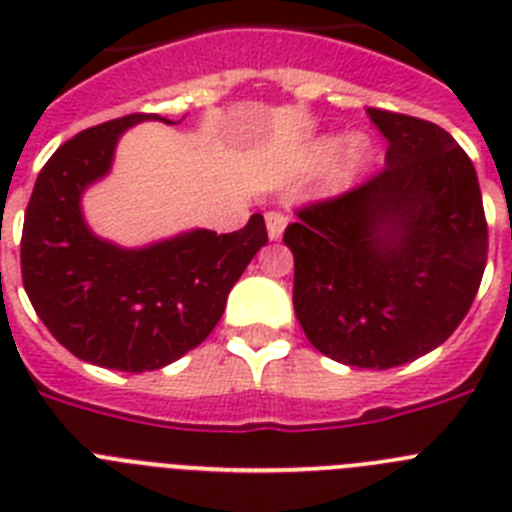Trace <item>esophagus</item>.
<instances>
[{"instance_id": "1", "label": "esophagus", "mask_w": 512, "mask_h": 512, "mask_svg": "<svg viewBox=\"0 0 512 512\" xmlns=\"http://www.w3.org/2000/svg\"><path fill=\"white\" fill-rule=\"evenodd\" d=\"M287 228V217L279 215V212H266V233H269V241H279Z\"/></svg>"}]
</instances>
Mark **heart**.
<instances>
[{
	"instance_id": "heart-1",
	"label": "heart",
	"mask_w": 512,
	"mask_h": 512,
	"mask_svg": "<svg viewBox=\"0 0 512 512\" xmlns=\"http://www.w3.org/2000/svg\"><path fill=\"white\" fill-rule=\"evenodd\" d=\"M336 156V184L341 187L343 182H348L351 176L359 174L364 169V164L372 156V143L364 133H351L343 140L333 138H320L310 151V164L320 166L325 161Z\"/></svg>"
}]
</instances>
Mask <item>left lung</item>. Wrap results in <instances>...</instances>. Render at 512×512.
Here are the masks:
<instances>
[{"label": "left lung", "instance_id": "left-lung-1", "mask_svg": "<svg viewBox=\"0 0 512 512\" xmlns=\"http://www.w3.org/2000/svg\"><path fill=\"white\" fill-rule=\"evenodd\" d=\"M387 138L384 171L284 230L295 315L328 359L392 369L459 328L487 264L477 171L443 128L366 110Z\"/></svg>", "mask_w": 512, "mask_h": 512}]
</instances>
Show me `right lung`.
Masks as SVG:
<instances>
[{
	"mask_svg": "<svg viewBox=\"0 0 512 512\" xmlns=\"http://www.w3.org/2000/svg\"><path fill=\"white\" fill-rule=\"evenodd\" d=\"M128 115L81 130L43 166L22 228V282L38 318L76 359L153 372L200 346L223 318L230 289L266 246L264 217L217 235L205 228L128 248L89 228L81 197L112 171Z\"/></svg>",
	"mask_w": 512,
	"mask_h": 512,
	"instance_id": "obj_1",
	"label": "right lung"
}]
</instances>
